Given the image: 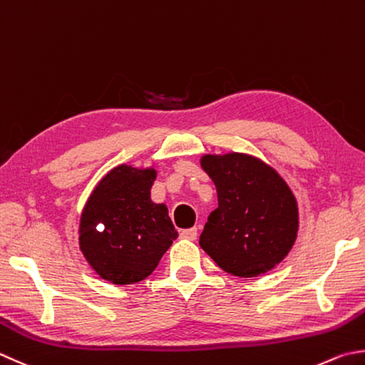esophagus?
I'll list each match as a JSON object with an SVG mask.
<instances>
[{"instance_id": "34e87169", "label": "esophagus", "mask_w": 365, "mask_h": 365, "mask_svg": "<svg viewBox=\"0 0 365 365\" xmlns=\"http://www.w3.org/2000/svg\"><path fill=\"white\" fill-rule=\"evenodd\" d=\"M181 238H184V240H195L197 238V227H192V229L181 230Z\"/></svg>"}]
</instances>
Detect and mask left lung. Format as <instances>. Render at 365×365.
Listing matches in <instances>:
<instances>
[{
	"instance_id": "8db88e82",
	"label": "left lung",
	"mask_w": 365,
	"mask_h": 365,
	"mask_svg": "<svg viewBox=\"0 0 365 365\" xmlns=\"http://www.w3.org/2000/svg\"><path fill=\"white\" fill-rule=\"evenodd\" d=\"M217 190V208L200 235V246L224 272L252 278L272 270L294 246L297 200L270 165L243 153L200 159Z\"/></svg>"
}]
</instances>
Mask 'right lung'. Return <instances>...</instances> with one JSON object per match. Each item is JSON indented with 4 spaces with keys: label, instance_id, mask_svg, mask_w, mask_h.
Returning <instances> with one entry per match:
<instances>
[{
    "label": "right lung",
    "instance_id": "add662e5",
    "mask_svg": "<svg viewBox=\"0 0 365 365\" xmlns=\"http://www.w3.org/2000/svg\"><path fill=\"white\" fill-rule=\"evenodd\" d=\"M154 168L119 165L97 184L82 210L79 247L113 284L146 279L178 238L163 203L150 200Z\"/></svg>",
    "mask_w": 365,
    "mask_h": 365
}]
</instances>
